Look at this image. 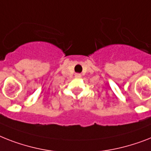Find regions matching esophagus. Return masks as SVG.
<instances>
[{
  "instance_id": "obj_1",
  "label": "esophagus",
  "mask_w": 151,
  "mask_h": 151,
  "mask_svg": "<svg viewBox=\"0 0 151 151\" xmlns=\"http://www.w3.org/2000/svg\"><path fill=\"white\" fill-rule=\"evenodd\" d=\"M81 74H80V73H76L75 74V77L76 78H81Z\"/></svg>"
}]
</instances>
